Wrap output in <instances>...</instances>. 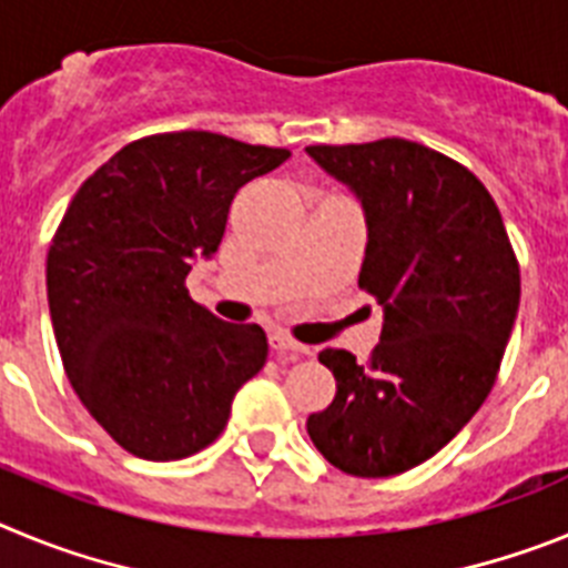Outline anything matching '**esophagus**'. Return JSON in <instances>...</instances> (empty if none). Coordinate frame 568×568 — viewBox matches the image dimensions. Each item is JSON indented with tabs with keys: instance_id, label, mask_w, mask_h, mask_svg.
<instances>
[{
	"instance_id": "1",
	"label": "esophagus",
	"mask_w": 568,
	"mask_h": 568,
	"mask_svg": "<svg viewBox=\"0 0 568 568\" xmlns=\"http://www.w3.org/2000/svg\"><path fill=\"white\" fill-rule=\"evenodd\" d=\"M270 346H273L275 353L281 355H290V358H298V355H307L310 349L304 344H298V341H293L290 335L284 333H273L270 335Z\"/></svg>"
}]
</instances>
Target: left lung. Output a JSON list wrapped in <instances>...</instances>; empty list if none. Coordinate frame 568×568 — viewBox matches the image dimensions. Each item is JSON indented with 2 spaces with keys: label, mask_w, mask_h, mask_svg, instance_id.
<instances>
[{
  "label": "left lung",
  "mask_w": 568,
  "mask_h": 568,
  "mask_svg": "<svg viewBox=\"0 0 568 568\" xmlns=\"http://www.w3.org/2000/svg\"><path fill=\"white\" fill-rule=\"evenodd\" d=\"M307 153L361 199L358 287L384 307L366 364L318 355L335 398L307 433L335 469L389 478L444 449L491 393L520 304L518 258L489 190L449 155L406 139Z\"/></svg>",
  "instance_id": "obj_1"
}]
</instances>
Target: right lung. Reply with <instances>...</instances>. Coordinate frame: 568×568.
Instances as JSON below:
<instances>
[{"label":"right lung","instance_id":"right-lung-1","mask_svg":"<svg viewBox=\"0 0 568 568\" xmlns=\"http://www.w3.org/2000/svg\"><path fill=\"white\" fill-rule=\"evenodd\" d=\"M290 150L207 130L124 144L73 195L48 250V304L70 386L144 460L202 453L267 361L258 324L190 298L195 255L222 244L235 193Z\"/></svg>","mask_w":568,"mask_h":568}]
</instances>
